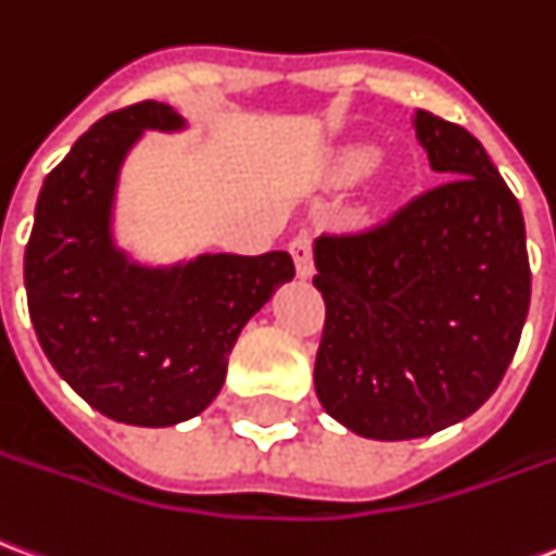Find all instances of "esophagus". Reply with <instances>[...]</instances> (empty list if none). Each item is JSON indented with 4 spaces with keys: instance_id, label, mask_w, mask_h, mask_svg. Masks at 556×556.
I'll list each match as a JSON object with an SVG mask.
<instances>
[{
    "instance_id": "1",
    "label": "esophagus",
    "mask_w": 556,
    "mask_h": 556,
    "mask_svg": "<svg viewBox=\"0 0 556 556\" xmlns=\"http://www.w3.org/2000/svg\"><path fill=\"white\" fill-rule=\"evenodd\" d=\"M291 258L298 267V277H313V238L309 235H294L289 243Z\"/></svg>"
}]
</instances>
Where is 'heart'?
I'll list each match as a JSON object with an SVG mask.
<instances>
[{
  "instance_id": "obj_1",
  "label": "heart",
  "mask_w": 556,
  "mask_h": 556,
  "mask_svg": "<svg viewBox=\"0 0 556 556\" xmlns=\"http://www.w3.org/2000/svg\"><path fill=\"white\" fill-rule=\"evenodd\" d=\"M372 162H376V153H372L370 147H349L333 162V174L340 180H355V177L372 168Z\"/></svg>"
}]
</instances>
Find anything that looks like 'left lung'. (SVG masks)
Returning a JSON list of instances; mask_svg holds the SVG:
<instances>
[{"label":"left lung","instance_id":"obj_1","mask_svg":"<svg viewBox=\"0 0 556 556\" xmlns=\"http://www.w3.org/2000/svg\"><path fill=\"white\" fill-rule=\"evenodd\" d=\"M445 180L364 231L316 240V394L367 440L457 425L503 382L530 309L518 198L464 126L415 111Z\"/></svg>","mask_w":556,"mask_h":556}]
</instances>
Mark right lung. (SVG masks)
Segmentation results:
<instances>
[{"mask_svg": "<svg viewBox=\"0 0 556 556\" xmlns=\"http://www.w3.org/2000/svg\"><path fill=\"white\" fill-rule=\"evenodd\" d=\"M143 129H184L170 104L102 116L50 170L35 204L26 301L38 343L68 386L114 421L168 427L211 406L238 333L294 277L289 252L131 265L114 247L119 165Z\"/></svg>", "mask_w": 556, "mask_h": 556, "instance_id": "obj_1", "label": "right lung"}]
</instances>
